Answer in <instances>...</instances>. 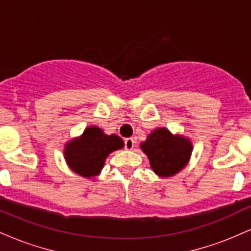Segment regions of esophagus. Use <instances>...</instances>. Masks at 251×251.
<instances>
[{
	"instance_id": "1",
	"label": "esophagus",
	"mask_w": 251,
	"mask_h": 251,
	"mask_svg": "<svg viewBox=\"0 0 251 251\" xmlns=\"http://www.w3.org/2000/svg\"><path fill=\"white\" fill-rule=\"evenodd\" d=\"M133 148H134L133 138H127V139H125V149L126 150H132Z\"/></svg>"
}]
</instances>
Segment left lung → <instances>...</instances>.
I'll use <instances>...</instances> for the list:
<instances>
[{"instance_id":"left-lung-1","label":"left lung","mask_w":251,"mask_h":251,"mask_svg":"<svg viewBox=\"0 0 251 251\" xmlns=\"http://www.w3.org/2000/svg\"><path fill=\"white\" fill-rule=\"evenodd\" d=\"M140 149L148 155L152 171L158 177L168 178L188 165L194 146L188 137L171 133L166 127H158L145 142L140 143Z\"/></svg>"}]
</instances>
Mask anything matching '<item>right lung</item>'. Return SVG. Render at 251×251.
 <instances>
[{"label": "right lung", "mask_w": 251, "mask_h": 251, "mask_svg": "<svg viewBox=\"0 0 251 251\" xmlns=\"http://www.w3.org/2000/svg\"><path fill=\"white\" fill-rule=\"evenodd\" d=\"M124 148V140L117 134H106L98 126H87L82 134L65 144L63 157L72 171L86 179L101 174L108 154Z\"/></svg>", "instance_id": "add662e5"}]
</instances>
